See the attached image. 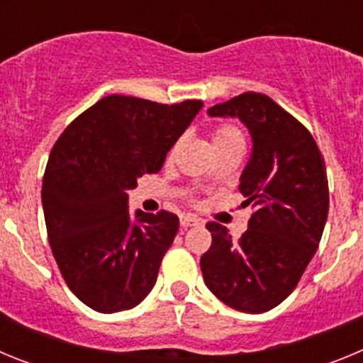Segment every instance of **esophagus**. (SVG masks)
I'll use <instances>...</instances> for the list:
<instances>
[{
    "mask_svg": "<svg viewBox=\"0 0 363 363\" xmlns=\"http://www.w3.org/2000/svg\"><path fill=\"white\" fill-rule=\"evenodd\" d=\"M179 223H182L184 229H187V227L201 225V220L198 216H194V214H184V216H179Z\"/></svg>",
    "mask_w": 363,
    "mask_h": 363,
    "instance_id": "34e87169",
    "label": "esophagus"
}]
</instances>
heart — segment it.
Masks as SVG:
<instances>
[{"label": "heart", "mask_w": 363, "mask_h": 363, "mask_svg": "<svg viewBox=\"0 0 363 363\" xmlns=\"http://www.w3.org/2000/svg\"><path fill=\"white\" fill-rule=\"evenodd\" d=\"M230 142H242V134L233 125H220L213 133V143L214 145H221V143Z\"/></svg>", "instance_id": "b5f03b06"}]
</instances>
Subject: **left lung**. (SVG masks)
I'll return each instance as SVG.
<instances>
[{
	"mask_svg": "<svg viewBox=\"0 0 363 363\" xmlns=\"http://www.w3.org/2000/svg\"><path fill=\"white\" fill-rule=\"evenodd\" d=\"M207 112L240 118L251 133L240 192L256 211L240 240L207 223L213 243L200 259L205 285L233 309L265 313L293 293L318 249L329 213L325 162L309 130L269 96L243 92Z\"/></svg>",
	"mask_w": 363,
	"mask_h": 363,
	"instance_id": "1",
	"label": "left lung"
}]
</instances>
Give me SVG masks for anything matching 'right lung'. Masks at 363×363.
<instances>
[{"mask_svg": "<svg viewBox=\"0 0 363 363\" xmlns=\"http://www.w3.org/2000/svg\"><path fill=\"white\" fill-rule=\"evenodd\" d=\"M201 107L105 96L54 143L41 189L47 234L63 280L91 309H133L156 284L179 220L167 211L133 220L127 191L162 169Z\"/></svg>", "mask_w": 363, "mask_h": 363, "instance_id": "1", "label": "right lung"}]
</instances>
